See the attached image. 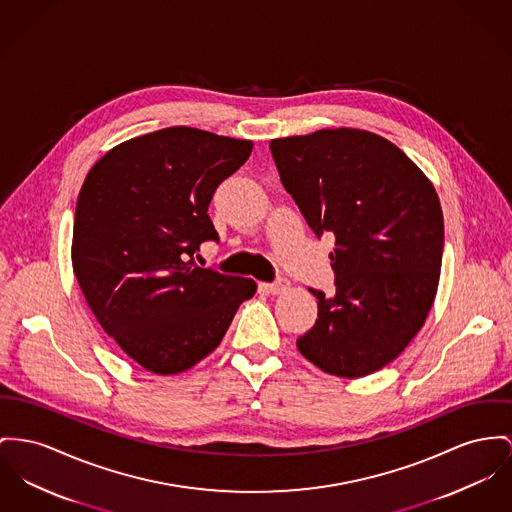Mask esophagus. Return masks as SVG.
I'll use <instances>...</instances> for the list:
<instances>
[{
  "mask_svg": "<svg viewBox=\"0 0 512 512\" xmlns=\"http://www.w3.org/2000/svg\"><path fill=\"white\" fill-rule=\"evenodd\" d=\"M289 281L287 279H283V277H279V279H275L273 283H268L266 285V289L270 291V293H273V295H279V293H285L287 289H289Z\"/></svg>",
  "mask_w": 512,
  "mask_h": 512,
  "instance_id": "esophagus-1",
  "label": "esophagus"
}]
</instances>
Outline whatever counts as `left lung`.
Listing matches in <instances>:
<instances>
[{
  "mask_svg": "<svg viewBox=\"0 0 512 512\" xmlns=\"http://www.w3.org/2000/svg\"><path fill=\"white\" fill-rule=\"evenodd\" d=\"M285 190L316 237L334 233L336 293L297 340L328 375L359 378L394 361L433 307L443 262L435 186L392 141L355 128L270 143Z\"/></svg>",
  "mask_w": 512,
  "mask_h": 512,
  "instance_id": "left-lung-1",
  "label": "left lung"
}]
</instances>
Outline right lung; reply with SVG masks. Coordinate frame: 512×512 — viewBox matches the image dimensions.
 Masks as SVG:
<instances>
[{"label": "right lung", "instance_id": "add662e5", "mask_svg": "<svg viewBox=\"0 0 512 512\" xmlns=\"http://www.w3.org/2000/svg\"><path fill=\"white\" fill-rule=\"evenodd\" d=\"M252 147L250 139L165 128L110 149L81 186L73 273L104 332L149 373L192 369L256 293L252 279L192 260L202 242L219 239L207 207Z\"/></svg>", "mask_w": 512, "mask_h": 512}]
</instances>
